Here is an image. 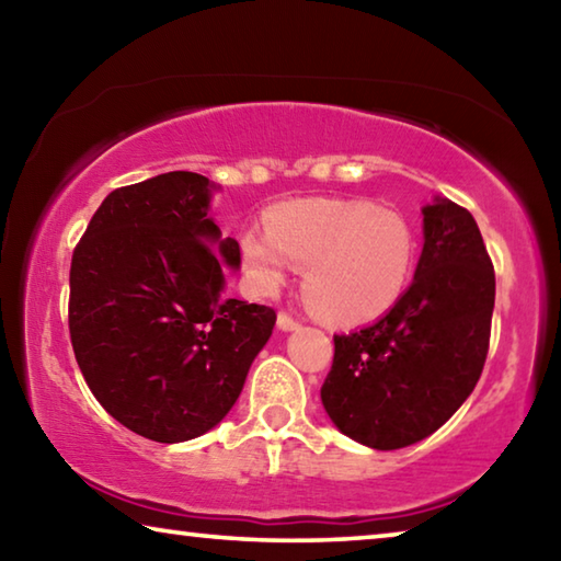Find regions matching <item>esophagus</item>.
Here are the masks:
<instances>
[{
    "mask_svg": "<svg viewBox=\"0 0 561 561\" xmlns=\"http://www.w3.org/2000/svg\"><path fill=\"white\" fill-rule=\"evenodd\" d=\"M277 327L282 329V331H294V329H299L301 324L297 319H294L291 314H287V311H279V317H277Z\"/></svg>",
    "mask_w": 561,
    "mask_h": 561,
    "instance_id": "34e87169",
    "label": "esophagus"
}]
</instances>
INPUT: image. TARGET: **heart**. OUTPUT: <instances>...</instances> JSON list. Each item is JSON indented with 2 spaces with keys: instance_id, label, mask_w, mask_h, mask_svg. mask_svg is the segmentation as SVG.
Instances as JSON below:
<instances>
[{
  "instance_id": "b5f03b06",
  "label": "heart",
  "mask_w": 561,
  "mask_h": 561,
  "mask_svg": "<svg viewBox=\"0 0 561 561\" xmlns=\"http://www.w3.org/2000/svg\"><path fill=\"white\" fill-rule=\"evenodd\" d=\"M244 267L277 289L304 267V297L334 324H360L401 299L415 264V232L401 213L364 201H291L240 237Z\"/></svg>"
}]
</instances>
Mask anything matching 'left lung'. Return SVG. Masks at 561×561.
Listing matches in <instances>:
<instances>
[{"mask_svg":"<svg viewBox=\"0 0 561 561\" xmlns=\"http://www.w3.org/2000/svg\"><path fill=\"white\" fill-rule=\"evenodd\" d=\"M495 270L474 217L448 197L423 207L413 284L374 324L334 336L321 403L376 450L428 438L472 393L490 346Z\"/></svg>","mask_w":561,"mask_h":561,"instance_id":"obj_1","label":"left lung"}]
</instances>
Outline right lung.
I'll use <instances>...</instances> for the list:
<instances>
[{
  "label": "right lung",
  "mask_w": 561,
  "mask_h": 561,
  "mask_svg": "<svg viewBox=\"0 0 561 561\" xmlns=\"http://www.w3.org/2000/svg\"><path fill=\"white\" fill-rule=\"evenodd\" d=\"M213 190L187 170L113 190L71 257L81 374L121 425L156 443L215 428L277 321L274 309L222 294L240 244L207 215Z\"/></svg>",
  "instance_id": "right-lung-1"
}]
</instances>
